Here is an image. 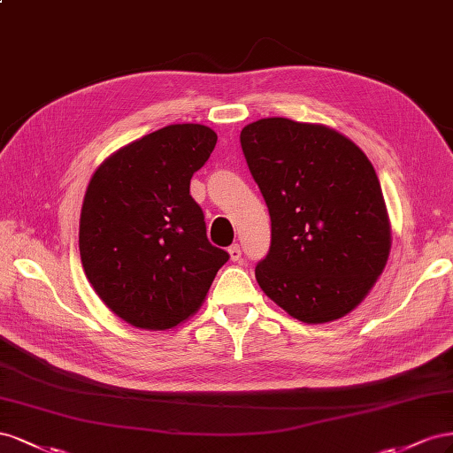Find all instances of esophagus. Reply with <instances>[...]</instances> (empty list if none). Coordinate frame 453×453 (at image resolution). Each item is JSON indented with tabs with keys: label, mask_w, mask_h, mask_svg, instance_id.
Instances as JSON below:
<instances>
[{
	"label": "esophagus",
	"mask_w": 453,
	"mask_h": 453,
	"mask_svg": "<svg viewBox=\"0 0 453 453\" xmlns=\"http://www.w3.org/2000/svg\"><path fill=\"white\" fill-rule=\"evenodd\" d=\"M227 252H229V257L234 262H241V257H242V250H241V244L239 242H235V244H231V247L227 249Z\"/></svg>",
	"instance_id": "obj_1"
}]
</instances>
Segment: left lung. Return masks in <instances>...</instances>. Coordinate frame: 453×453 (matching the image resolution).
Masks as SVG:
<instances>
[{
	"mask_svg": "<svg viewBox=\"0 0 453 453\" xmlns=\"http://www.w3.org/2000/svg\"><path fill=\"white\" fill-rule=\"evenodd\" d=\"M241 148L271 218L257 284L309 325L353 311L391 249L381 186L363 150L334 128L284 118L244 127Z\"/></svg>",
	"mask_w": 453,
	"mask_h": 453,
	"instance_id": "obj_1",
	"label": "left lung"
}]
</instances>
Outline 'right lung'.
I'll return each instance as SVG.
<instances>
[{"label":"right lung","mask_w":453,"mask_h":453,"mask_svg":"<svg viewBox=\"0 0 453 453\" xmlns=\"http://www.w3.org/2000/svg\"><path fill=\"white\" fill-rule=\"evenodd\" d=\"M216 140L204 125H169L113 153L90 178L81 264L100 300L128 325H180L229 260L206 239L203 209L189 196Z\"/></svg>","instance_id":"obj_1"}]
</instances>
